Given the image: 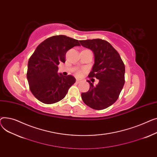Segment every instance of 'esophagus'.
<instances>
[{
  "label": "esophagus",
  "mask_w": 157,
  "mask_h": 157,
  "mask_svg": "<svg viewBox=\"0 0 157 157\" xmlns=\"http://www.w3.org/2000/svg\"><path fill=\"white\" fill-rule=\"evenodd\" d=\"M82 82V80L81 79H78V78L76 79V82L77 83V84H79V83H80Z\"/></svg>",
  "instance_id": "1"
}]
</instances>
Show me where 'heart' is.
Listing matches in <instances>:
<instances>
[{"instance_id":"obj_1","label":"heart","mask_w":157,"mask_h":157,"mask_svg":"<svg viewBox=\"0 0 157 157\" xmlns=\"http://www.w3.org/2000/svg\"><path fill=\"white\" fill-rule=\"evenodd\" d=\"M77 74V75H81V72L80 71H78Z\"/></svg>"}]
</instances>
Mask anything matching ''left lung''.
<instances>
[{
  "mask_svg": "<svg viewBox=\"0 0 157 157\" xmlns=\"http://www.w3.org/2000/svg\"><path fill=\"white\" fill-rule=\"evenodd\" d=\"M79 42L93 52L94 63L89 77L99 80L96 86L87 80L90 88L81 94L82 99L91 108L105 109L117 100L124 87L125 65L118 52L107 41L97 39Z\"/></svg>",
  "mask_w": 157,
  "mask_h": 157,
  "instance_id": "obj_1",
  "label": "left lung"
}]
</instances>
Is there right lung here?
Segmentation results:
<instances>
[{"mask_svg": "<svg viewBox=\"0 0 157 157\" xmlns=\"http://www.w3.org/2000/svg\"><path fill=\"white\" fill-rule=\"evenodd\" d=\"M77 40L66 35L52 36L36 48L28 63L27 80L33 96L45 104L57 103L65 97L76 80L58 73V64L65 63L67 52L80 46Z\"/></svg>", "mask_w": 157, "mask_h": 157, "instance_id": "right-lung-1", "label": "right lung"}]
</instances>
